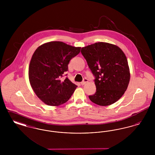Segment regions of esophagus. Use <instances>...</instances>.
<instances>
[{"instance_id":"34e87169","label":"esophagus","mask_w":155,"mask_h":155,"mask_svg":"<svg viewBox=\"0 0 155 155\" xmlns=\"http://www.w3.org/2000/svg\"><path fill=\"white\" fill-rule=\"evenodd\" d=\"M87 82H88V79H87V78H84L83 81L81 82V84L82 85H85Z\"/></svg>"}]
</instances>
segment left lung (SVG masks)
<instances>
[{"instance_id":"left-lung-1","label":"left lung","mask_w":155,"mask_h":155,"mask_svg":"<svg viewBox=\"0 0 155 155\" xmlns=\"http://www.w3.org/2000/svg\"><path fill=\"white\" fill-rule=\"evenodd\" d=\"M81 53L95 79L96 91L89 99L97 105L117 102L127 90L130 73L124 53L116 45L96 42L81 48Z\"/></svg>"}]
</instances>
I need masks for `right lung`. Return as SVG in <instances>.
Returning <instances> with one entry per match:
<instances>
[{"instance_id":"add662e5","label":"right lung","mask_w":155,"mask_h":155,"mask_svg":"<svg viewBox=\"0 0 155 155\" xmlns=\"http://www.w3.org/2000/svg\"><path fill=\"white\" fill-rule=\"evenodd\" d=\"M63 42L53 41L39 46L30 61L28 75L31 87L37 96L49 106L66 103L77 87L68 78H60L68 71L70 60L80 52Z\"/></svg>"}]
</instances>
